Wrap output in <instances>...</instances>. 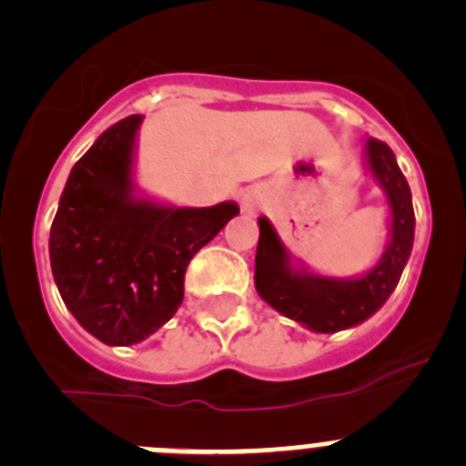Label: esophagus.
I'll return each mask as SVG.
<instances>
[{
    "mask_svg": "<svg viewBox=\"0 0 466 466\" xmlns=\"http://www.w3.org/2000/svg\"><path fill=\"white\" fill-rule=\"evenodd\" d=\"M263 208V196L258 191H254V188H247L245 193H242V209L245 212H257V209Z\"/></svg>",
    "mask_w": 466,
    "mask_h": 466,
    "instance_id": "esophagus-1",
    "label": "esophagus"
}]
</instances>
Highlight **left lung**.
Segmentation results:
<instances>
[{"label":"left lung","mask_w":466,"mask_h":466,"mask_svg":"<svg viewBox=\"0 0 466 466\" xmlns=\"http://www.w3.org/2000/svg\"><path fill=\"white\" fill-rule=\"evenodd\" d=\"M369 166L385 188L392 209V240L376 268L357 279L317 278L299 273L287 261L282 242L273 226L258 219L257 247V291L278 312L296 319L303 327L319 333H333L364 322L378 308H382L410 257L415 230L413 203L406 177L401 175L392 149L380 139L366 142Z\"/></svg>","instance_id":"8db88e82"}]
</instances>
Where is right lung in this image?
I'll list each match as a JSON object with an SVG mask.
<instances>
[{
    "label": "right lung",
    "mask_w": 466,
    "mask_h": 466,
    "mask_svg": "<svg viewBox=\"0 0 466 466\" xmlns=\"http://www.w3.org/2000/svg\"><path fill=\"white\" fill-rule=\"evenodd\" d=\"M142 116L106 127L76 160L51 226V268L76 322L106 345H133L182 306L184 273L236 203L158 208L130 193L133 142Z\"/></svg>",
    "instance_id": "right-lung-1"
}]
</instances>
